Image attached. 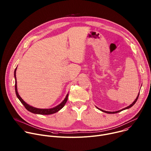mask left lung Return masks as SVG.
Masks as SVG:
<instances>
[{"instance_id":"1","label":"left lung","mask_w":151,"mask_h":151,"mask_svg":"<svg viewBox=\"0 0 151 151\" xmlns=\"http://www.w3.org/2000/svg\"><path fill=\"white\" fill-rule=\"evenodd\" d=\"M139 94H138V96H137V98L136 99V100L133 102V103L132 104H131L130 106H128V107H125V108H124V109H122V110H120V111H116V112H107V111H103V110H101V109H99L98 107H97V108H98L99 109H100V111H101L102 112H106V113H107V114H116V113H118V112H121L122 111H124V110H125V109H129V108H130L131 107H132L135 103H136V102L137 101V99H138V97H139Z\"/></svg>"}]
</instances>
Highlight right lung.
I'll return each mask as SVG.
<instances>
[{"instance_id":"right-lung-1","label":"right lung","mask_w":151,"mask_h":151,"mask_svg":"<svg viewBox=\"0 0 151 151\" xmlns=\"http://www.w3.org/2000/svg\"><path fill=\"white\" fill-rule=\"evenodd\" d=\"M16 70H17V68H15V71H14V76H15V93H16V95H17L18 99L19 100V101L21 102V103H22V104L24 106V107H26V109L27 111H29V112H32V113L36 114L50 115V114H54V113H56L57 112L59 111L61 109H62L63 107H64V104H65L67 102L68 98V96H69L68 94H67L66 98L64 99V100L60 104H58V105L56 107H53V108H51V109H37V108H36V107H32V106L29 105L28 104H27L22 99H21V97L19 96V95L18 93V91H17V79H16Z\"/></svg>"}]
</instances>
